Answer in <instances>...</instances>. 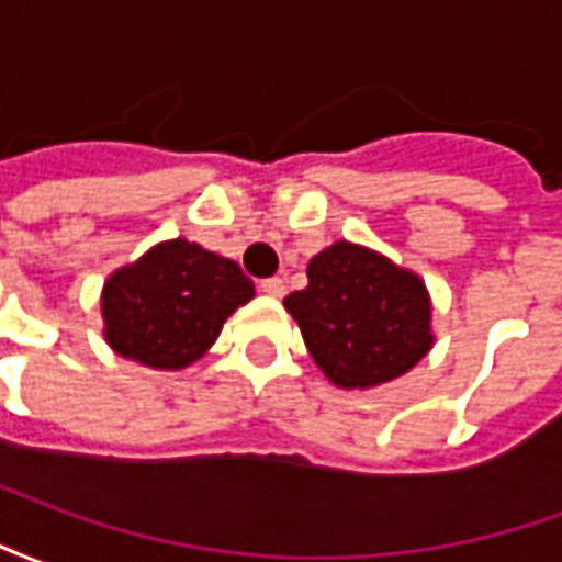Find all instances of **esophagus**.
<instances>
[{
	"label": "esophagus",
	"instance_id": "1",
	"mask_svg": "<svg viewBox=\"0 0 562 562\" xmlns=\"http://www.w3.org/2000/svg\"><path fill=\"white\" fill-rule=\"evenodd\" d=\"M261 292L270 294V297H282L285 294V282L280 277H268V280H261Z\"/></svg>",
	"mask_w": 562,
	"mask_h": 562
}]
</instances>
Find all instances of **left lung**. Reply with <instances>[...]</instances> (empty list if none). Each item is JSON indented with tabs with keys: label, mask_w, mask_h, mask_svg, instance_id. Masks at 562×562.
<instances>
[{
	"label": "left lung",
	"mask_w": 562,
	"mask_h": 562,
	"mask_svg": "<svg viewBox=\"0 0 562 562\" xmlns=\"http://www.w3.org/2000/svg\"><path fill=\"white\" fill-rule=\"evenodd\" d=\"M306 280L285 310L334 385L373 389L413 370L430 349L427 289L389 258L340 240L310 261Z\"/></svg>",
	"instance_id": "8db88e82"
}]
</instances>
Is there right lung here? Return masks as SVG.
<instances>
[{
  "label": "right lung",
  "instance_id": "add662e5",
  "mask_svg": "<svg viewBox=\"0 0 562 562\" xmlns=\"http://www.w3.org/2000/svg\"><path fill=\"white\" fill-rule=\"evenodd\" d=\"M252 294V280L234 261L189 240H171L108 280L104 337L123 358L180 370L207 352L222 322Z\"/></svg>",
  "mask_w": 562,
  "mask_h": 562
}]
</instances>
